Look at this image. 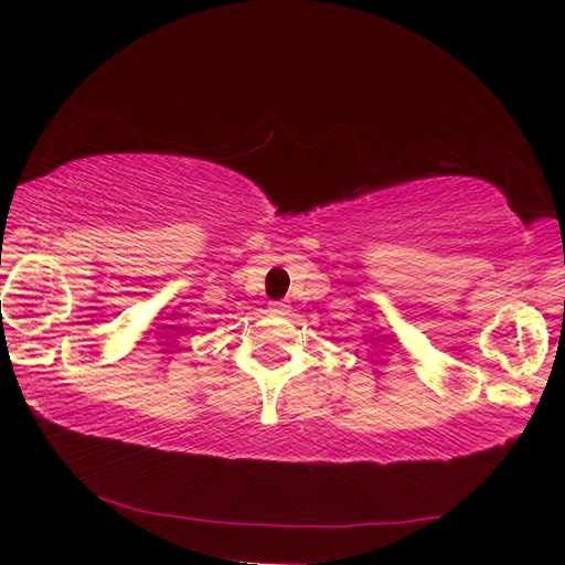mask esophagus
<instances>
[{
    "label": "esophagus",
    "mask_w": 565,
    "mask_h": 565,
    "mask_svg": "<svg viewBox=\"0 0 565 565\" xmlns=\"http://www.w3.org/2000/svg\"><path fill=\"white\" fill-rule=\"evenodd\" d=\"M269 308L274 310V313H289V303L286 301H271Z\"/></svg>",
    "instance_id": "obj_1"
}]
</instances>
